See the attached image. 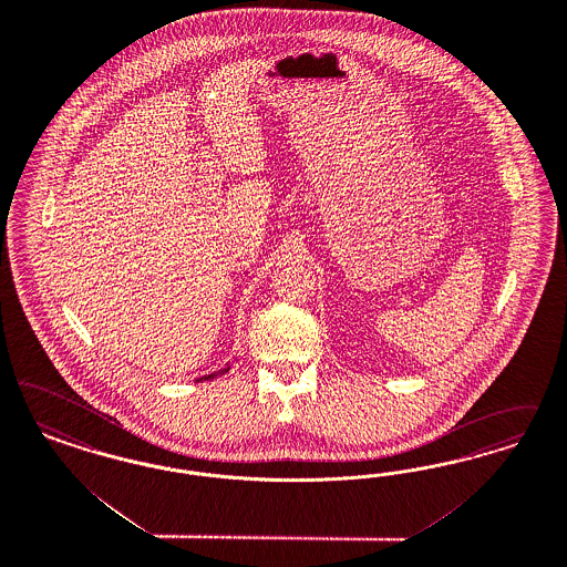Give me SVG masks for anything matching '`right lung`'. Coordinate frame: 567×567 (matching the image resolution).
I'll return each mask as SVG.
<instances>
[{
	"label": "right lung",
	"instance_id": "add662e5",
	"mask_svg": "<svg viewBox=\"0 0 567 567\" xmlns=\"http://www.w3.org/2000/svg\"><path fill=\"white\" fill-rule=\"evenodd\" d=\"M230 371V364H226L224 369H219V371L212 372V374H205V377H200V379H196V381H212L215 377H221L224 372Z\"/></svg>",
	"mask_w": 567,
	"mask_h": 567
}]
</instances>
